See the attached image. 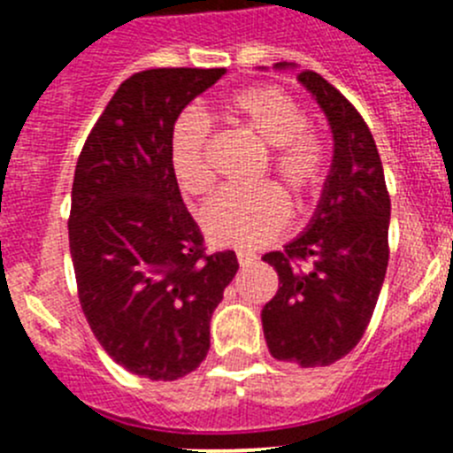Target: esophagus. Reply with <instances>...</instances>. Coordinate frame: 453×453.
Segmentation results:
<instances>
[{
    "label": "esophagus",
    "instance_id": "34e87169",
    "mask_svg": "<svg viewBox=\"0 0 453 453\" xmlns=\"http://www.w3.org/2000/svg\"><path fill=\"white\" fill-rule=\"evenodd\" d=\"M238 263H240V267H250L251 263L256 261V256L251 254V251H238Z\"/></svg>",
    "mask_w": 453,
    "mask_h": 453
}]
</instances>
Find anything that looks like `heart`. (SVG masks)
I'll return each mask as SVG.
<instances>
[{
    "label": "heart",
    "mask_w": 453,
    "mask_h": 453,
    "mask_svg": "<svg viewBox=\"0 0 453 453\" xmlns=\"http://www.w3.org/2000/svg\"><path fill=\"white\" fill-rule=\"evenodd\" d=\"M224 111L270 147V172L295 203L303 206L322 188L329 172V150L322 135L308 127L306 111L297 99L276 86H250L224 99ZM208 142L211 127L202 115L183 113L177 119L170 142L172 174L190 197H202L213 186ZM199 219L213 245L254 250L286 229L290 206L274 186L251 192L226 188L202 208Z\"/></svg>",
    "instance_id": "obj_1"
}]
</instances>
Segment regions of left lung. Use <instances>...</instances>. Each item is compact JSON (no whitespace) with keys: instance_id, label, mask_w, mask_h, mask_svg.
Returning <instances> with one entry per match:
<instances>
[{"instance_id":"1","label":"left lung","mask_w":453,"mask_h":453,"mask_svg":"<svg viewBox=\"0 0 453 453\" xmlns=\"http://www.w3.org/2000/svg\"><path fill=\"white\" fill-rule=\"evenodd\" d=\"M297 79L329 119L334 163L308 229L283 251L263 256L279 274V290L261 319L276 361L326 367L361 342L374 313L390 256V195L354 104L318 72L303 70Z\"/></svg>"}]
</instances>
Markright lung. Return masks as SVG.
<instances>
[{"label":"right lung","instance_id":"right-lung-1","mask_svg":"<svg viewBox=\"0 0 453 453\" xmlns=\"http://www.w3.org/2000/svg\"><path fill=\"white\" fill-rule=\"evenodd\" d=\"M224 67L135 72L88 134L72 183L70 254L99 345L151 381L197 370L211 318L238 272L235 251L206 254L172 174L174 122Z\"/></svg>","mask_w":453,"mask_h":453}]
</instances>
